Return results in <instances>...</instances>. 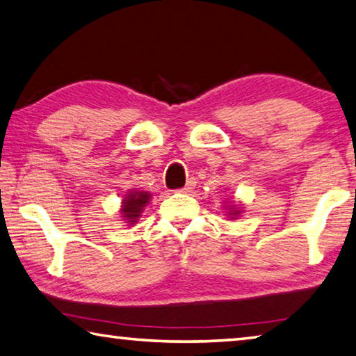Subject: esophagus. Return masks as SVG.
Listing matches in <instances>:
<instances>
[{
    "mask_svg": "<svg viewBox=\"0 0 356 356\" xmlns=\"http://www.w3.org/2000/svg\"><path fill=\"white\" fill-rule=\"evenodd\" d=\"M195 185H196V180L195 179H190L188 182L185 184V186H182V188H180L179 191L180 193H190V191H193V188H195Z\"/></svg>",
    "mask_w": 356,
    "mask_h": 356,
    "instance_id": "obj_1",
    "label": "esophagus"
}]
</instances>
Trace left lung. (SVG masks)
Segmentation results:
<instances>
[{
    "label": "left lung",
    "mask_w": 356,
    "mask_h": 356,
    "mask_svg": "<svg viewBox=\"0 0 356 356\" xmlns=\"http://www.w3.org/2000/svg\"><path fill=\"white\" fill-rule=\"evenodd\" d=\"M232 209H234V210H231V215H232V216H237V213H240V212H238V210H237L236 207H234V206H232Z\"/></svg>",
    "instance_id": "8db88e82"
}]
</instances>
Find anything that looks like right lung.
Here are the masks:
<instances>
[{
  "label": "right lung",
  "instance_id": "right-lung-1",
  "mask_svg": "<svg viewBox=\"0 0 356 356\" xmlns=\"http://www.w3.org/2000/svg\"><path fill=\"white\" fill-rule=\"evenodd\" d=\"M150 200V195L147 191H131L130 195H127V197L124 200V206H122V212L124 218L127 220L130 225L140 218V215L143 212V209Z\"/></svg>",
  "mask_w": 356,
  "mask_h": 356
}]
</instances>
